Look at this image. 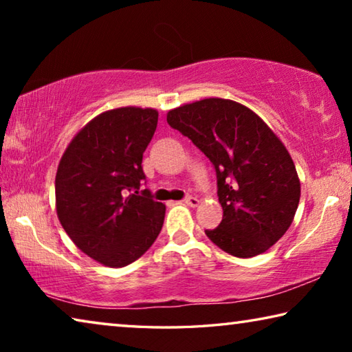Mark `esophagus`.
Segmentation results:
<instances>
[{"label": "esophagus", "instance_id": "esophagus-1", "mask_svg": "<svg viewBox=\"0 0 352 352\" xmlns=\"http://www.w3.org/2000/svg\"><path fill=\"white\" fill-rule=\"evenodd\" d=\"M183 201L186 205H189V206H197L200 204V200L197 197H192V195H189V197H186Z\"/></svg>", "mask_w": 352, "mask_h": 352}]
</instances>
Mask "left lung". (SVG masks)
<instances>
[{"label": "left lung", "instance_id": "left-lung-1", "mask_svg": "<svg viewBox=\"0 0 352 352\" xmlns=\"http://www.w3.org/2000/svg\"><path fill=\"white\" fill-rule=\"evenodd\" d=\"M168 124L216 169L223 217L206 236L236 258L265 253L294 222L301 195L294 160L281 140L248 107L220 98L169 110Z\"/></svg>", "mask_w": 352, "mask_h": 352}]
</instances>
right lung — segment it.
Returning a JSON list of instances; mask_svg holds the SVG:
<instances>
[{
	"label": "right lung",
	"mask_w": 352,
	"mask_h": 352,
	"mask_svg": "<svg viewBox=\"0 0 352 352\" xmlns=\"http://www.w3.org/2000/svg\"><path fill=\"white\" fill-rule=\"evenodd\" d=\"M157 124L153 109L104 111L76 133L58 163L57 217L76 247L105 267L132 264L162 231L166 206L138 190Z\"/></svg>",
	"instance_id": "right-lung-1"
}]
</instances>
